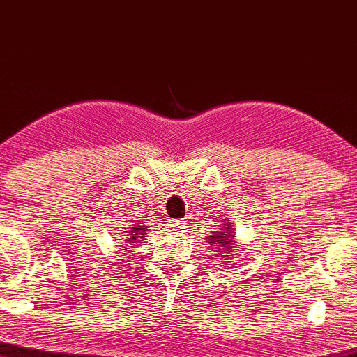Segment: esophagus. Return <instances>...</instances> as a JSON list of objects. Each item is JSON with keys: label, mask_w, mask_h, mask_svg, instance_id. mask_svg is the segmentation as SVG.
Wrapping results in <instances>:
<instances>
[{"label": "esophagus", "mask_w": 357, "mask_h": 357, "mask_svg": "<svg viewBox=\"0 0 357 357\" xmlns=\"http://www.w3.org/2000/svg\"><path fill=\"white\" fill-rule=\"evenodd\" d=\"M185 223L181 222V220H169L168 222V228L169 231H174V233H181V231H184Z\"/></svg>", "instance_id": "1"}]
</instances>
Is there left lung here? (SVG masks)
I'll return each instance as SVG.
<instances>
[{"label":"left lung","mask_w":357,"mask_h":357,"mask_svg":"<svg viewBox=\"0 0 357 357\" xmlns=\"http://www.w3.org/2000/svg\"><path fill=\"white\" fill-rule=\"evenodd\" d=\"M227 227H228V225H227ZM228 231H229V228H228ZM208 241H210V244L217 245V249H218L217 252H220V254H225L227 250H229V248H234V234H231V233L213 234V236H210ZM229 252H231V250H229ZM217 257H218V255H217ZM225 265H229V264H225Z\"/></svg>","instance_id":"left-lung-1"}]
</instances>
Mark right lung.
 I'll return each instance as SVG.
<instances>
[{"instance_id": "right-lung-1", "label": "right lung", "mask_w": 357, "mask_h": 357, "mask_svg": "<svg viewBox=\"0 0 357 357\" xmlns=\"http://www.w3.org/2000/svg\"><path fill=\"white\" fill-rule=\"evenodd\" d=\"M145 231H147V228H145V227H134V228H130L129 231H124V233H128L126 241L129 244L139 243V241H142V238H145Z\"/></svg>"}]
</instances>
